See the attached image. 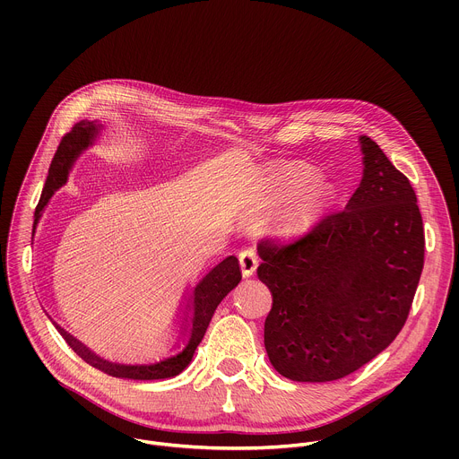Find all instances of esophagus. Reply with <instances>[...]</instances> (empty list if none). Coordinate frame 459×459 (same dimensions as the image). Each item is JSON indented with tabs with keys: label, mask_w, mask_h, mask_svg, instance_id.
Instances as JSON below:
<instances>
[{
	"label": "esophagus",
	"mask_w": 459,
	"mask_h": 459,
	"mask_svg": "<svg viewBox=\"0 0 459 459\" xmlns=\"http://www.w3.org/2000/svg\"><path fill=\"white\" fill-rule=\"evenodd\" d=\"M239 265H241L243 276H247V278L255 273V269H257V254H255L254 248L248 247V248H243L239 252Z\"/></svg>",
	"instance_id": "obj_1"
}]
</instances>
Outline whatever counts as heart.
<instances>
[{
    "instance_id": "b5f03b06",
    "label": "heart",
    "mask_w": 459,
    "mask_h": 459,
    "mask_svg": "<svg viewBox=\"0 0 459 459\" xmlns=\"http://www.w3.org/2000/svg\"><path fill=\"white\" fill-rule=\"evenodd\" d=\"M314 179V172L296 170L269 181L265 188V200L269 204H274L285 198L287 194L299 190L281 216L283 230H303L310 227L333 205L334 188L329 183H312Z\"/></svg>"
}]
</instances>
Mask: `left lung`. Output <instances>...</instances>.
<instances>
[{"instance_id":"left-lung-1","label":"left lung","mask_w":459,"mask_h":459,"mask_svg":"<svg viewBox=\"0 0 459 459\" xmlns=\"http://www.w3.org/2000/svg\"><path fill=\"white\" fill-rule=\"evenodd\" d=\"M347 207L289 241L257 243L273 292L265 349L294 381H334L374 359L409 317L425 259L416 192L368 136Z\"/></svg>"}]
</instances>
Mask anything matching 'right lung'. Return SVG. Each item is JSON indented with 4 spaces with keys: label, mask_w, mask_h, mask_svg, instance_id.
<instances>
[{
    "label": "right lung",
    "mask_w": 459,
    "mask_h": 459,
    "mask_svg": "<svg viewBox=\"0 0 459 459\" xmlns=\"http://www.w3.org/2000/svg\"><path fill=\"white\" fill-rule=\"evenodd\" d=\"M98 133V126L91 121H80L73 126L71 133L65 134L61 138V143L52 158L47 183L41 194V200L36 207V220L34 227L39 220V212L50 200V195L54 194L56 188H59L65 181H67L69 169L74 163V160L80 156L83 149H87L92 143L94 134ZM241 280V269H239V261L234 255H229L223 259L220 265H216L202 281L200 285L194 289V316H192V329H190V338L183 352H179L174 358H169L165 361H160L156 365H117V363H108L96 354H92L87 347H83L78 340H74L71 334L59 329L61 336L67 340V343L78 352L87 363L92 367L116 376V377H126V379H167L178 376L192 359L195 347L200 345L204 340L207 326L214 316L216 307L221 303V299L239 283Z\"/></svg>",
    "instance_id": "1"
}]
</instances>
